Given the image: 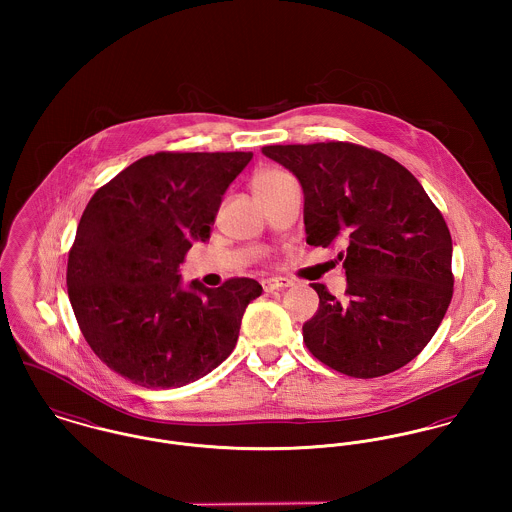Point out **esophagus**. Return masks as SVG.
<instances>
[{"label": "esophagus", "instance_id": "obj_1", "mask_svg": "<svg viewBox=\"0 0 512 512\" xmlns=\"http://www.w3.org/2000/svg\"><path fill=\"white\" fill-rule=\"evenodd\" d=\"M290 286H292V282H290V280H286V278H268V280H264V282H262L264 292L286 290V288H290Z\"/></svg>", "mask_w": 512, "mask_h": 512}]
</instances>
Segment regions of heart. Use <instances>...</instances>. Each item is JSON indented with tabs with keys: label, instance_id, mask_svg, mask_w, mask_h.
Returning a JSON list of instances; mask_svg holds the SVG:
<instances>
[{
	"label": "heart",
	"instance_id": "1",
	"mask_svg": "<svg viewBox=\"0 0 512 512\" xmlns=\"http://www.w3.org/2000/svg\"><path fill=\"white\" fill-rule=\"evenodd\" d=\"M292 175L280 167H262L252 175L250 187L256 195V199L260 203H264L266 199H270L272 195H276L278 191H282L286 185L293 183Z\"/></svg>",
	"mask_w": 512,
	"mask_h": 512
}]
</instances>
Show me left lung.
<instances>
[{
	"mask_svg": "<svg viewBox=\"0 0 512 512\" xmlns=\"http://www.w3.org/2000/svg\"><path fill=\"white\" fill-rule=\"evenodd\" d=\"M303 187L307 244L343 242L345 299L323 284L303 343L355 378L390 374L430 343L451 303V234L420 181L396 159L359 144L266 146Z\"/></svg>",
	"mask_w": 512,
	"mask_h": 512,
	"instance_id": "obj_1",
	"label": "left lung"
}]
</instances>
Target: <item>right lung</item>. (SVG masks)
<instances>
[{
    "instance_id": "obj_1",
    "label": "right lung",
    "mask_w": 512,
    "mask_h": 512,
    "mask_svg": "<svg viewBox=\"0 0 512 512\" xmlns=\"http://www.w3.org/2000/svg\"><path fill=\"white\" fill-rule=\"evenodd\" d=\"M246 151L146 155L88 201L69 250L67 286L94 355L146 388H177L232 353L246 305L262 293L250 278L220 288L177 274L195 240H207Z\"/></svg>"
}]
</instances>
